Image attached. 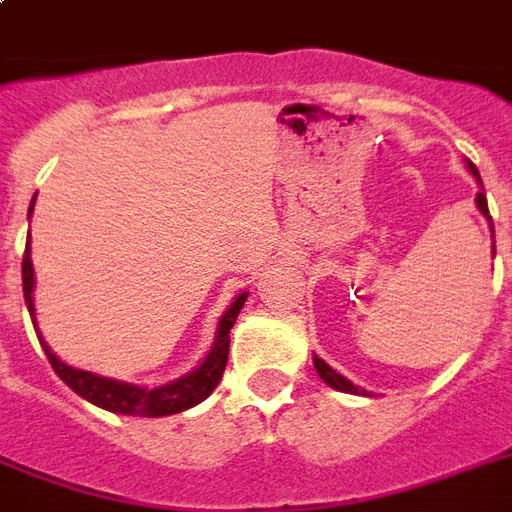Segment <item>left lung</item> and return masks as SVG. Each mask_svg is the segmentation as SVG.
Here are the masks:
<instances>
[{"instance_id": "obj_1", "label": "left lung", "mask_w": 512, "mask_h": 512, "mask_svg": "<svg viewBox=\"0 0 512 512\" xmlns=\"http://www.w3.org/2000/svg\"><path fill=\"white\" fill-rule=\"evenodd\" d=\"M468 167H470V172L476 175L478 183H481V175H478L476 164H470V162H468ZM476 204H478V209L484 212L486 220H489V225H492V239H494V223H492V215H489V204H486V196H484V193H478V196H476ZM313 364H316V372H319V377H321V380H324V382H327L329 388L342 390V393H366V390L356 388V385H353V382H350V380H345L342 374H337L335 369H332V366L324 364L321 358L313 356Z\"/></svg>"}]
</instances>
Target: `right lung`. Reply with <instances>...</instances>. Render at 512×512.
<instances>
[{
  "label": "right lung",
  "mask_w": 512,
  "mask_h": 512,
  "mask_svg": "<svg viewBox=\"0 0 512 512\" xmlns=\"http://www.w3.org/2000/svg\"><path fill=\"white\" fill-rule=\"evenodd\" d=\"M31 207H34V201H31ZM31 289H34V268H31V257H28L26 244V252H23V297H26L28 313L34 316ZM244 300H247V292H241V295L233 300L231 308L225 311V316L220 319V327H217L215 348H212V353L204 358V364H201L196 372L185 374L180 380L154 390L138 388V385H127V382H116L108 380V377H98V374L74 369V366L63 364V361H58V358L52 356V350L44 345V340L39 342H42L44 356H47L50 366L55 369V374H58L60 380L66 382L74 393L87 398L90 404L119 414L167 417V414L183 412V409H191V406H196L199 401H204V398L217 388V382L223 380L225 364H228V348H231V327L236 324V316H239L241 308H244Z\"/></svg>",
  "instance_id": "obj_1"
}]
</instances>
